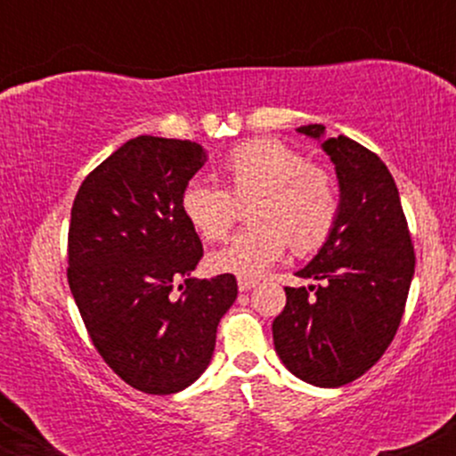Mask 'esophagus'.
Instances as JSON below:
<instances>
[{
    "label": "esophagus",
    "instance_id": "1",
    "mask_svg": "<svg viewBox=\"0 0 456 456\" xmlns=\"http://www.w3.org/2000/svg\"><path fill=\"white\" fill-rule=\"evenodd\" d=\"M255 285H257V281L246 279V276H240V279H238V289L240 291H250Z\"/></svg>",
    "mask_w": 456,
    "mask_h": 456
}]
</instances>
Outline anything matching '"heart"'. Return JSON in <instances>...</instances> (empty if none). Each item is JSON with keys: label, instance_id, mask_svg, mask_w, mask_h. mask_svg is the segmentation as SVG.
Wrapping results in <instances>:
<instances>
[{"label": "heart", "instance_id": "1", "mask_svg": "<svg viewBox=\"0 0 456 456\" xmlns=\"http://www.w3.org/2000/svg\"><path fill=\"white\" fill-rule=\"evenodd\" d=\"M221 174L227 191L191 180L182 191V214L199 238L218 242L238 216L235 201L255 197L250 227L210 255L214 272L257 276L285 255L322 248L341 214V191L330 171L311 165L302 151L279 139H248L224 154Z\"/></svg>", "mask_w": 456, "mask_h": 456}]
</instances>
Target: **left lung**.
I'll use <instances>...</instances> for the list:
<instances>
[{
  "instance_id": "obj_1",
  "label": "left lung",
  "mask_w": 456,
  "mask_h": 456,
  "mask_svg": "<svg viewBox=\"0 0 456 456\" xmlns=\"http://www.w3.org/2000/svg\"><path fill=\"white\" fill-rule=\"evenodd\" d=\"M297 133L322 141L337 169L341 214L300 279L285 287L287 305L272 323L282 364L306 384L338 388L364 375L399 330L413 279V244L399 188L378 154L354 139H323L326 126Z\"/></svg>"
}]
</instances>
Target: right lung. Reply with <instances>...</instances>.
Returning a JSON list of instances; mask_svg holds the SVG:
<instances>
[{
    "label": "right lung",
    "mask_w": 456,
    "mask_h": 456,
    "mask_svg": "<svg viewBox=\"0 0 456 456\" xmlns=\"http://www.w3.org/2000/svg\"><path fill=\"white\" fill-rule=\"evenodd\" d=\"M208 160L195 141L141 134L78 188L68 229V285L94 347L128 386L174 395L201 378L233 274L191 279L203 257L182 191ZM180 280L184 289L174 295Z\"/></svg>",
    "instance_id": "1"
}]
</instances>
